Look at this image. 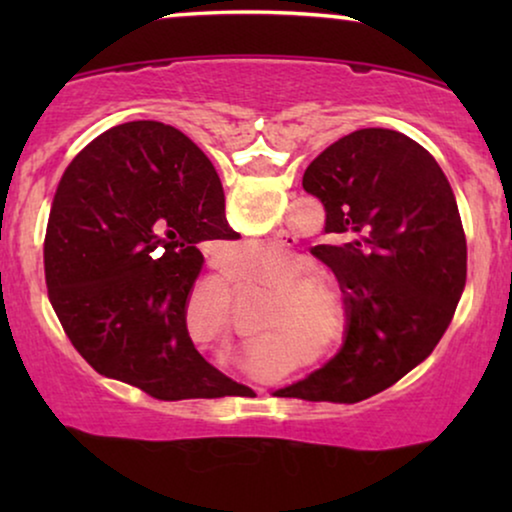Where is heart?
<instances>
[{
	"label": "heart",
	"instance_id": "obj_1",
	"mask_svg": "<svg viewBox=\"0 0 512 512\" xmlns=\"http://www.w3.org/2000/svg\"><path fill=\"white\" fill-rule=\"evenodd\" d=\"M251 251H254L256 256H263V258H268L272 254L270 247H254ZM312 289H326V279H321L317 275H305V277H298V279H293V282L286 284V291L289 293H305ZM303 305H307V303H303Z\"/></svg>",
	"mask_w": 512,
	"mask_h": 512
}]
</instances>
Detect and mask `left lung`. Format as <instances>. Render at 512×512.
<instances>
[{
    "instance_id": "left-lung-1",
    "label": "left lung",
    "mask_w": 512,
    "mask_h": 512,
    "mask_svg": "<svg viewBox=\"0 0 512 512\" xmlns=\"http://www.w3.org/2000/svg\"><path fill=\"white\" fill-rule=\"evenodd\" d=\"M331 244H317L345 296L342 349L289 398L359 403L417 368L443 338L466 286V235L436 158L396 130L363 128L303 174Z\"/></svg>"
}]
</instances>
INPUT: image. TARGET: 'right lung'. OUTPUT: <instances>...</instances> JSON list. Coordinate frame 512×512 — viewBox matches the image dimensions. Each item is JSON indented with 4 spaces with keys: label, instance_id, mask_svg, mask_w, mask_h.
<instances>
[{
    "label": "right lung",
    "instance_id": "1",
    "mask_svg": "<svg viewBox=\"0 0 512 512\" xmlns=\"http://www.w3.org/2000/svg\"><path fill=\"white\" fill-rule=\"evenodd\" d=\"M209 158L156 121L116 125L67 165L44 240L48 300L97 373L160 401L242 384L202 359L186 310L207 240H237Z\"/></svg>",
    "mask_w": 512,
    "mask_h": 512
}]
</instances>
